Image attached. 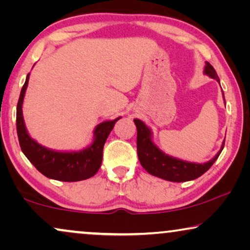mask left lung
Returning <instances> with one entry per match:
<instances>
[{"label": "left lung", "instance_id": "left-lung-1", "mask_svg": "<svg viewBox=\"0 0 250 250\" xmlns=\"http://www.w3.org/2000/svg\"><path fill=\"white\" fill-rule=\"evenodd\" d=\"M204 74L207 75L208 77L214 78L220 83V78H218L216 71L207 61L204 67ZM134 123L136 125V129H138L136 148H138L139 160L142 167L151 175L166 181H170V182H187V181L198 179L210 168L224 148L225 140H223V143H222L218 152L207 163L198 164L187 162V160L167 155L162 149H159V146L153 142L151 128L145 122L136 118L134 119Z\"/></svg>", "mask_w": 250, "mask_h": 250}]
</instances>
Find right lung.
<instances>
[{
  "mask_svg": "<svg viewBox=\"0 0 250 250\" xmlns=\"http://www.w3.org/2000/svg\"><path fill=\"white\" fill-rule=\"evenodd\" d=\"M29 75H27L17 104V133L23 155L40 173L49 179L63 182H77L90 179L100 168L105 140L116 122L122 117H117L114 121H104L95 126L92 142L78 151H59L46 148L29 135L23 121L22 104L28 86Z\"/></svg>",
  "mask_w": 250,
  "mask_h": 250,
  "instance_id": "obj_1",
  "label": "right lung"
}]
</instances>
